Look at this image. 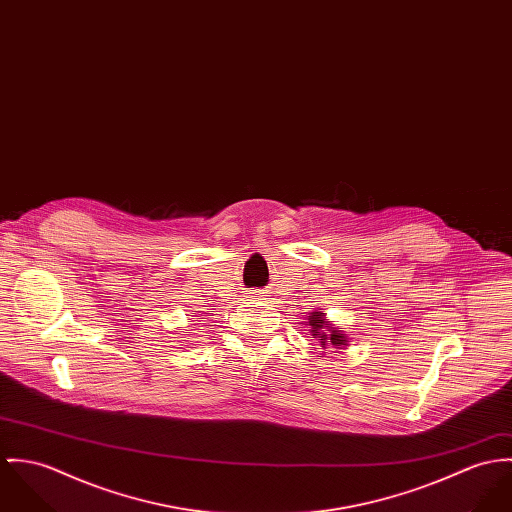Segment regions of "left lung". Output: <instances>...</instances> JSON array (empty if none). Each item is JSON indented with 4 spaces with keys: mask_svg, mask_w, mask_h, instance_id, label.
Returning a JSON list of instances; mask_svg holds the SVG:
<instances>
[{
    "mask_svg": "<svg viewBox=\"0 0 512 512\" xmlns=\"http://www.w3.org/2000/svg\"><path fill=\"white\" fill-rule=\"evenodd\" d=\"M306 326L310 328V334L318 340L322 349H328V347L345 349V347L349 345V343H347V334H343L341 328H336V326L326 318V314L322 312V308L310 312ZM320 355H324V353H320Z\"/></svg>",
    "mask_w": 512,
    "mask_h": 512,
    "instance_id": "1",
    "label": "left lung"
}]
</instances>
